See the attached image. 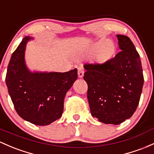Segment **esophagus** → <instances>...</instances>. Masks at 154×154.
Returning a JSON list of instances; mask_svg holds the SVG:
<instances>
[{
	"mask_svg": "<svg viewBox=\"0 0 154 154\" xmlns=\"http://www.w3.org/2000/svg\"><path fill=\"white\" fill-rule=\"evenodd\" d=\"M83 75H84L83 68H82V66L78 67V77H80V78H82V77H83Z\"/></svg>",
	"mask_w": 154,
	"mask_h": 154,
	"instance_id": "34e87169",
	"label": "esophagus"
}]
</instances>
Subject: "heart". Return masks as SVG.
<instances>
[{"mask_svg": "<svg viewBox=\"0 0 154 154\" xmlns=\"http://www.w3.org/2000/svg\"><path fill=\"white\" fill-rule=\"evenodd\" d=\"M100 48H102L100 52V58L102 60H104L111 56L115 51V47L107 39L101 40L96 44L95 49Z\"/></svg>", "mask_w": 154, "mask_h": 154, "instance_id": "1", "label": "heart"}]
</instances>
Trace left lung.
Wrapping results in <instances>:
<instances>
[{
  "mask_svg": "<svg viewBox=\"0 0 154 154\" xmlns=\"http://www.w3.org/2000/svg\"><path fill=\"white\" fill-rule=\"evenodd\" d=\"M117 38L121 51L115 58L102 64L84 65L91 116L106 124H120L132 116L144 83L134 44L126 36Z\"/></svg>",
  "mask_w": 154,
  "mask_h": 154,
  "instance_id": "obj_1",
  "label": "left lung"
}]
</instances>
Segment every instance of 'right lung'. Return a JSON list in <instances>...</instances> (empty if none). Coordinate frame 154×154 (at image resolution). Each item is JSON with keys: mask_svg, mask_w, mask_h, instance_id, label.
<instances>
[{"mask_svg": "<svg viewBox=\"0 0 154 154\" xmlns=\"http://www.w3.org/2000/svg\"><path fill=\"white\" fill-rule=\"evenodd\" d=\"M33 37L25 36L13 52L6 83L17 112L38 126H47L62 116L67 91L77 78V69L66 72H31L25 60L26 45Z\"/></svg>", "mask_w": 154, "mask_h": 154, "instance_id": "add662e5", "label": "right lung"}]
</instances>
